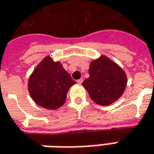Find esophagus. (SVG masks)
Instances as JSON below:
<instances>
[{
  "instance_id": "34e87169",
  "label": "esophagus",
  "mask_w": 154,
  "mask_h": 154,
  "mask_svg": "<svg viewBox=\"0 0 154 154\" xmlns=\"http://www.w3.org/2000/svg\"><path fill=\"white\" fill-rule=\"evenodd\" d=\"M82 82H83V79H82V78H81V79H78V80H77V83H78V84H79V85H81V84H82Z\"/></svg>"
}]
</instances>
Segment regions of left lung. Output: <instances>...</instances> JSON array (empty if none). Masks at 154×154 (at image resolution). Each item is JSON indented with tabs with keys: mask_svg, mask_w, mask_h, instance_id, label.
<instances>
[{
	"mask_svg": "<svg viewBox=\"0 0 154 154\" xmlns=\"http://www.w3.org/2000/svg\"><path fill=\"white\" fill-rule=\"evenodd\" d=\"M89 75L82 85L91 100L99 105L107 106L114 103L126 87V74L106 56L102 55L91 63Z\"/></svg>",
	"mask_w": 154,
	"mask_h": 154,
	"instance_id": "obj_1",
	"label": "left lung"
}]
</instances>
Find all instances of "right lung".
Instances as JSON below:
<instances>
[{
	"label": "right lung",
	"mask_w": 154,
	"mask_h": 154,
	"mask_svg": "<svg viewBox=\"0 0 154 154\" xmlns=\"http://www.w3.org/2000/svg\"><path fill=\"white\" fill-rule=\"evenodd\" d=\"M75 83L60 62H54L47 56L30 75L28 88L37 105L56 110L64 104L69 90Z\"/></svg>",
	"instance_id": "obj_1"
}]
</instances>
